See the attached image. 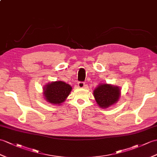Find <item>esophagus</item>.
<instances>
[{
	"label": "esophagus",
	"instance_id": "34e87169",
	"mask_svg": "<svg viewBox=\"0 0 157 157\" xmlns=\"http://www.w3.org/2000/svg\"><path fill=\"white\" fill-rule=\"evenodd\" d=\"M78 86L79 88H83V87H86V84L84 82H79L78 83Z\"/></svg>",
	"mask_w": 157,
	"mask_h": 157
}]
</instances>
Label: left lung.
<instances>
[{
  "mask_svg": "<svg viewBox=\"0 0 157 157\" xmlns=\"http://www.w3.org/2000/svg\"><path fill=\"white\" fill-rule=\"evenodd\" d=\"M94 96L100 107L107 108L118 101L120 96V90L118 86L100 83L94 90Z\"/></svg>",
  "mask_w": 157,
  "mask_h": 157,
  "instance_id": "obj_1",
  "label": "left lung"
}]
</instances>
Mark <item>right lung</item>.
I'll list each match as a JSON object with an SVG mask.
<instances>
[{
    "label": "right lung",
    "mask_w": 157,
    "mask_h": 157,
    "mask_svg": "<svg viewBox=\"0 0 157 157\" xmlns=\"http://www.w3.org/2000/svg\"><path fill=\"white\" fill-rule=\"evenodd\" d=\"M71 89L72 87L64 82H53L43 87V96L50 104L59 105L70 95Z\"/></svg>",
    "instance_id": "add662e5"
}]
</instances>
